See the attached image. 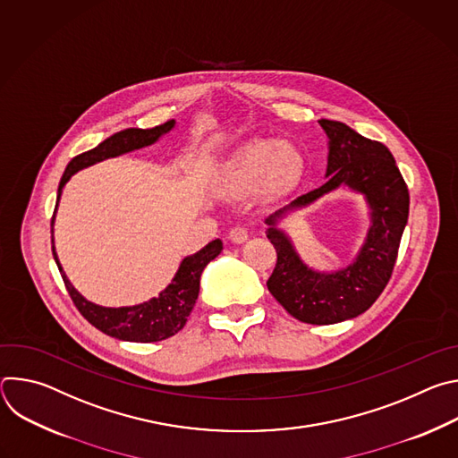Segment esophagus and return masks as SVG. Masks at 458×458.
I'll return each mask as SVG.
<instances>
[{"instance_id":"1","label":"esophagus","mask_w":458,"mask_h":458,"mask_svg":"<svg viewBox=\"0 0 458 458\" xmlns=\"http://www.w3.org/2000/svg\"><path fill=\"white\" fill-rule=\"evenodd\" d=\"M228 237H230L232 242L241 244V242H244V241L248 239V228L242 226V225H239V226H235V228L230 230V235H228Z\"/></svg>"}]
</instances>
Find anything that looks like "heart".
Returning <instances> with one entry per match:
<instances>
[{
	"label": "heart",
	"mask_w": 458,
	"mask_h": 458,
	"mask_svg": "<svg viewBox=\"0 0 458 458\" xmlns=\"http://www.w3.org/2000/svg\"><path fill=\"white\" fill-rule=\"evenodd\" d=\"M302 166V156L292 145L279 140H251L239 148L230 175L239 190L263 188L268 195H281L297 184Z\"/></svg>",
	"instance_id": "1"
}]
</instances>
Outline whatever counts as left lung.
<instances>
[{
  "label": "left lung",
  "mask_w": 458,
  "mask_h": 458,
  "mask_svg": "<svg viewBox=\"0 0 458 458\" xmlns=\"http://www.w3.org/2000/svg\"><path fill=\"white\" fill-rule=\"evenodd\" d=\"M318 124L330 140L328 181L267 219V235L277 251V265L267 286L297 320L335 324L364 313L386 288L408 223L410 191L394 156L382 143L357 134L341 121L320 119ZM341 183L365 195L372 225L352 266L339 273H315L301 263L275 223L288 209L307 206Z\"/></svg>",
  "instance_id": "left-lung-1"
}]
</instances>
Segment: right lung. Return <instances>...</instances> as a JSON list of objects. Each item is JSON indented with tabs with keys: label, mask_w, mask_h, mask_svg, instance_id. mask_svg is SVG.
<instances>
[{
	"label": "right lung",
	"mask_w": 458,
	"mask_h": 458,
	"mask_svg": "<svg viewBox=\"0 0 458 458\" xmlns=\"http://www.w3.org/2000/svg\"><path fill=\"white\" fill-rule=\"evenodd\" d=\"M175 121L170 119L159 126L154 128H126L121 132L110 136L103 143H99L96 148L83 152L76 156L69 166L64 168V174L59 181L57 188V203L61 198V190L67 184V181L81 168H87L94 163H99L108 157H115L126 152H132L143 147H148L156 143L163 134L170 132ZM57 207V205H55ZM55 216V212H54ZM54 216L52 225L54 226ZM54 242V239H52ZM223 250V242L219 239L208 242L203 250L193 253L190 257H184L182 263L172 279V283L159 293V297L150 299L148 302L138 304V306H124V308H103L94 302H89L80 292L71 284V281L64 276L55 248L52 244V255L55 259V265L61 272L64 288H67L71 299L74 301L80 313L96 328L110 337H115L119 341L128 343H157L165 341L172 335H175L182 326L186 324L188 315L191 313L195 301L199 295V279L203 270L210 260H214Z\"/></svg>",
	"instance_id": "add662e5"
}]
</instances>
